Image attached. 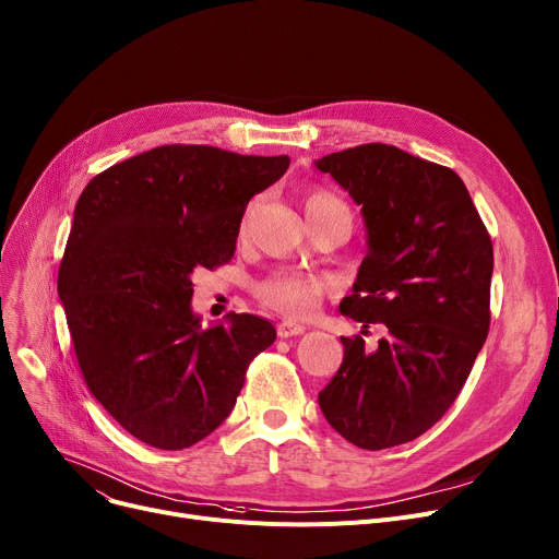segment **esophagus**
I'll list each match as a JSON object with an SVG mask.
<instances>
[{
	"mask_svg": "<svg viewBox=\"0 0 559 559\" xmlns=\"http://www.w3.org/2000/svg\"><path fill=\"white\" fill-rule=\"evenodd\" d=\"M276 332H278L281 340H287V337H296V334H304L306 325L304 323H296V321H281Z\"/></svg>",
	"mask_w": 559,
	"mask_h": 559,
	"instance_id": "1",
	"label": "esophagus"
}]
</instances>
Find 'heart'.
Here are the masks:
<instances>
[{"instance_id": "heart-1", "label": "heart", "mask_w": 559, "mask_h": 559, "mask_svg": "<svg viewBox=\"0 0 559 559\" xmlns=\"http://www.w3.org/2000/svg\"><path fill=\"white\" fill-rule=\"evenodd\" d=\"M328 211H348V206L342 198L325 189L308 191L306 213L319 215ZM325 287L328 281L321 276H310L301 272H276L258 285V296L265 306L287 317H310L317 310Z\"/></svg>"}]
</instances>
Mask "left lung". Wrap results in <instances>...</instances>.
<instances>
[{
  "mask_svg": "<svg viewBox=\"0 0 559 559\" xmlns=\"http://www.w3.org/2000/svg\"><path fill=\"white\" fill-rule=\"evenodd\" d=\"M314 164L361 206L368 231L366 258L340 310L364 328H386L373 350L359 334L342 340L344 361L319 406L357 448H395L444 416L486 344L492 240L452 168L386 143Z\"/></svg>",
  "mask_w": 559,
  "mask_h": 559,
  "instance_id": "left-lung-1",
  "label": "left lung"
}]
</instances>
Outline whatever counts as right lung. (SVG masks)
Here are the masks:
<instances>
[{
	"label": "right lung",
	"instance_id": "obj_1",
	"mask_svg": "<svg viewBox=\"0 0 559 559\" xmlns=\"http://www.w3.org/2000/svg\"><path fill=\"white\" fill-rule=\"evenodd\" d=\"M287 166V155L159 145L79 198L58 272L73 350L92 395L151 448L186 450L215 431L276 340L253 314L202 328L191 274L229 263L249 200Z\"/></svg>",
	"mask_w": 559,
	"mask_h": 559
}]
</instances>
